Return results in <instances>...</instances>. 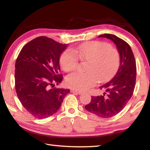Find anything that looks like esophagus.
I'll use <instances>...</instances> for the list:
<instances>
[{
  "mask_svg": "<svg viewBox=\"0 0 150 150\" xmlns=\"http://www.w3.org/2000/svg\"><path fill=\"white\" fill-rule=\"evenodd\" d=\"M71 92L73 93H75V94H78V95H81V94L83 93V92H81V91L75 90V89H71Z\"/></svg>",
  "mask_w": 150,
  "mask_h": 150,
  "instance_id": "obj_1",
  "label": "esophagus"
}]
</instances>
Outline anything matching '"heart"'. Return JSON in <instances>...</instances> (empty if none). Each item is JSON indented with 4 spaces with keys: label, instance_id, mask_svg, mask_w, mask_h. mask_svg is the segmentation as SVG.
Returning <instances> with one entry per match:
<instances>
[{
    "label": "heart",
    "instance_id": "b5f03b06",
    "mask_svg": "<svg viewBox=\"0 0 150 150\" xmlns=\"http://www.w3.org/2000/svg\"><path fill=\"white\" fill-rule=\"evenodd\" d=\"M79 59L87 61V72H74L67 76L68 87L85 91L95 85L98 80L104 83L112 77L118 69L120 55L112 45L100 41L84 43L77 47L66 50L61 55L59 62L62 69L70 72L77 69Z\"/></svg>",
    "mask_w": 150,
    "mask_h": 150
}]
</instances>
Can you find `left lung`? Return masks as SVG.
Returning <instances> with one entry per match:
<instances>
[{
    "mask_svg": "<svg viewBox=\"0 0 150 150\" xmlns=\"http://www.w3.org/2000/svg\"><path fill=\"white\" fill-rule=\"evenodd\" d=\"M98 37L110 39L116 44L120 53V63L113 79L100 87L106 92L103 95L92 96L89 104L85 106L90 112L100 118H110L125 107L133 95L136 79V60L128 43L110 34Z\"/></svg>",
    "mask_w": 150,
    "mask_h": 150,
    "instance_id": "left-lung-1",
    "label": "left lung"
}]
</instances>
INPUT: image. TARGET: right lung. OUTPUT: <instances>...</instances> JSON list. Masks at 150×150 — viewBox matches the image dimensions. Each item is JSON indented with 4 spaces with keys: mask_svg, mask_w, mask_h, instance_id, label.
<instances>
[{
    "mask_svg": "<svg viewBox=\"0 0 150 150\" xmlns=\"http://www.w3.org/2000/svg\"><path fill=\"white\" fill-rule=\"evenodd\" d=\"M67 44L46 36L31 40L22 47L15 63V89L24 108L38 119L59 110L69 89L54 87L63 80L59 57Z\"/></svg>",
    "mask_w": 150,
    "mask_h": 150,
    "instance_id": "right-lung-1",
    "label": "right lung"
}]
</instances>
